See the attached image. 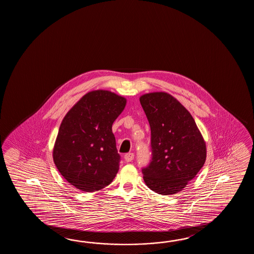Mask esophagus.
Masks as SVG:
<instances>
[{
  "label": "esophagus",
  "mask_w": 254,
  "mask_h": 254,
  "mask_svg": "<svg viewBox=\"0 0 254 254\" xmlns=\"http://www.w3.org/2000/svg\"><path fill=\"white\" fill-rule=\"evenodd\" d=\"M133 159H134V154L131 153V152L127 153V154H125V160L126 162H131Z\"/></svg>",
  "instance_id": "34e87169"
}]
</instances>
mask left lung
Segmentation results:
<instances>
[{
  "label": "left lung",
  "instance_id": "8db88e82",
  "mask_svg": "<svg viewBox=\"0 0 254 254\" xmlns=\"http://www.w3.org/2000/svg\"><path fill=\"white\" fill-rule=\"evenodd\" d=\"M140 103L151 126V158L146 185L162 195L183 190L206 161V143L189 111L170 93L150 92Z\"/></svg>",
  "mask_w": 254,
  "mask_h": 254
}]
</instances>
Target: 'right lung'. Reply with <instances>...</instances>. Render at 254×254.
<instances>
[{
  "label": "right lung",
  "instance_id": "1",
  "mask_svg": "<svg viewBox=\"0 0 254 254\" xmlns=\"http://www.w3.org/2000/svg\"><path fill=\"white\" fill-rule=\"evenodd\" d=\"M127 100L106 90L87 92L66 114L53 151L63 177L78 190L93 192L111 184L119 171L113 124Z\"/></svg>",
  "mask_w": 254,
  "mask_h": 254
}]
</instances>
